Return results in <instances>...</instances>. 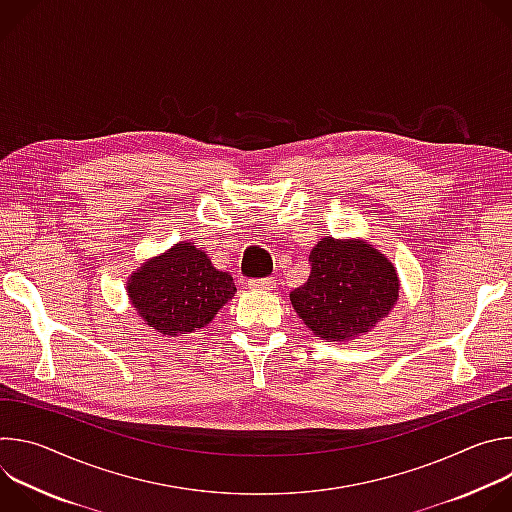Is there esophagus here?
I'll return each instance as SVG.
<instances>
[{
    "mask_svg": "<svg viewBox=\"0 0 512 512\" xmlns=\"http://www.w3.org/2000/svg\"><path fill=\"white\" fill-rule=\"evenodd\" d=\"M249 287L251 289H263V291H269L275 287V279L273 277H263V279H251L249 281Z\"/></svg>",
    "mask_w": 512,
    "mask_h": 512,
    "instance_id": "esophagus-1",
    "label": "esophagus"
}]
</instances>
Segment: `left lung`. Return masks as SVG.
I'll return each mask as SVG.
<instances>
[{"label":"left lung","mask_w":512,"mask_h":512,"mask_svg":"<svg viewBox=\"0 0 512 512\" xmlns=\"http://www.w3.org/2000/svg\"><path fill=\"white\" fill-rule=\"evenodd\" d=\"M312 271L289 294L302 322L326 342L369 334L399 300L395 265L362 239L324 237L310 253Z\"/></svg>","instance_id":"1"}]
</instances>
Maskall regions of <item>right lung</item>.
<instances>
[{
    "label": "right lung",
    "mask_w": 512,
    "mask_h": 512,
    "mask_svg": "<svg viewBox=\"0 0 512 512\" xmlns=\"http://www.w3.org/2000/svg\"><path fill=\"white\" fill-rule=\"evenodd\" d=\"M235 291L233 277L188 241L141 263L127 277V298L143 324L174 338L212 322Z\"/></svg>",
    "instance_id": "right-lung-1"
}]
</instances>
